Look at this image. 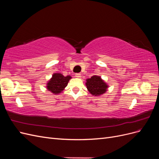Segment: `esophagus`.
<instances>
[{
  "label": "esophagus",
  "mask_w": 159,
  "mask_h": 159,
  "mask_svg": "<svg viewBox=\"0 0 159 159\" xmlns=\"http://www.w3.org/2000/svg\"><path fill=\"white\" fill-rule=\"evenodd\" d=\"M81 74H79V73H77V74H75V77L76 78H81Z\"/></svg>",
  "instance_id": "esophagus-1"
}]
</instances>
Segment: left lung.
<instances>
[{
	"mask_svg": "<svg viewBox=\"0 0 159 159\" xmlns=\"http://www.w3.org/2000/svg\"><path fill=\"white\" fill-rule=\"evenodd\" d=\"M86 87L89 92L94 96H99L107 91L108 85L100 76L93 75L86 80Z\"/></svg>",
	"mask_w": 159,
	"mask_h": 159,
	"instance_id": "left-lung-1",
	"label": "left lung"
}]
</instances>
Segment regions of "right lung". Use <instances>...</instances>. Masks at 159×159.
<instances>
[{"instance_id": "right-lung-1", "label": "right lung", "mask_w": 159, "mask_h": 159, "mask_svg": "<svg viewBox=\"0 0 159 159\" xmlns=\"http://www.w3.org/2000/svg\"><path fill=\"white\" fill-rule=\"evenodd\" d=\"M71 78L70 75L64 76L61 74L55 73L52 75V78L48 81L46 85L47 89L55 95L61 93L68 84Z\"/></svg>"}]
</instances>
